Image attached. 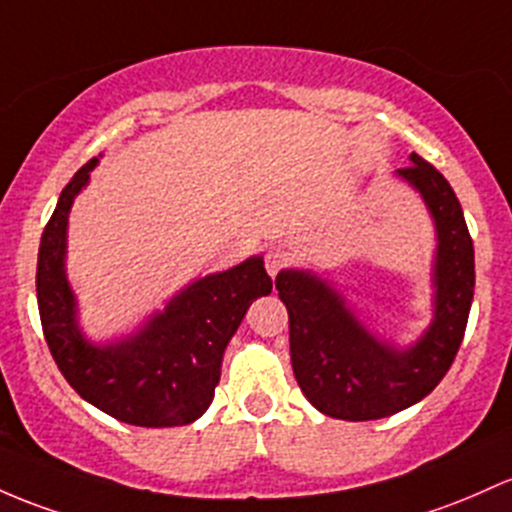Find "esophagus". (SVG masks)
Returning <instances> with one entry per match:
<instances>
[{
  "label": "esophagus",
  "instance_id": "34e87169",
  "mask_svg": "<svg viewBox=\"0 0 512 512\" xmlns=\"http://www.w3.org/2000/svg\"><path fill=\"white\" fill-rule=\"evenodd\" d=\"M286 260H289V257H286V252L282 250V247H269L267 255H265V267H267L269 277H277V274L282 272V267L286 265Z\"/></svg>",
  "mask_w": 512,
  "mask_h": 512
}]
</instances>
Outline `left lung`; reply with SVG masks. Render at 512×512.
Segmentation results:
<instances>
[{
  "label": "left lung",
  "mask_w": 512,
  "mask_h": 512,
  "mask_svg": "<svg viewBox=\"0 0 512 512\" xmlns=\"http://www.w3.org/2000/svg\"><path fill=\"white\" fill-rule=\"evenodd\" d=\"M396 170L420 194L435 223L432 320L413 345L379 338L330 279L311 269H282L279 299L289 311L291 367L303 396L340 420H379L423 401L452 367L474 299V243L462 206L430 162Z\"/></svg>",
  "instance_id": "1"
}]
</instances>
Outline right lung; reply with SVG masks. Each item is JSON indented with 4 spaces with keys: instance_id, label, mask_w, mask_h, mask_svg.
<instances>
[{
    "instance_id": "right-lung-1",
    "label": "right lung",
    "mask_w": 512,
    "mask_h": 512,
    "mask_svg": "<svg viewBox=\"0 0 512 512\" xmlns=\"http://www.w3.org/2000/svg\"><path fill=\"white\" fill-rule=\"evenodd\" d=\"M99 165L92 157L60 194L38 247L36 294L43 335L67 384L111 418L140 428L189 425L211 406L221 362L247 308L272 294L260 255L206 274L155 311L131 335L97 345L82 333L67 282V221Z\"/></svg>"
}]
</instances>
